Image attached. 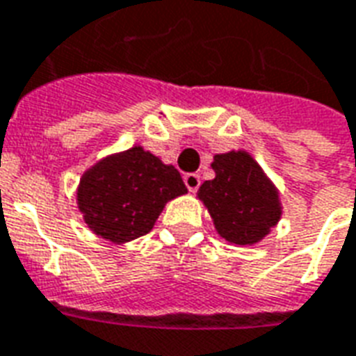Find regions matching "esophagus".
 Instances as JSON below:
<instances>
[{
  "instance_id": "34e87169",
  "label": "esophagus",
  "mask_w": 356,
  "mask_h": 356,
  "mask_svg": "<svg viewBox=\"0 0 356 356\" xmlns=\"http://www.w3.org/2000/svg\"><path fill=\"white\" fill-rule=\"evenodd\" d=\"M183 179H185V185L191 193H196V191H198V186H200V175H198V173H186Z\"/></svg>"
}]
</instances>
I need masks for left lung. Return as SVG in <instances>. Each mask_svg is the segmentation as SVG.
I'll return each mask as SVG.
<instances>
[{"label": "left lung", "mask_w": 356, "mask_h": 356, "mask_svg": "<svg viewBox=\"0 0 356 356\" xmlns=\"http://www.w3.org/2000/svg\"><path fill=\"white\" fill-rule=\"evenodd\" d=\"M216 177L204 181L198 200L211 216L217 234L234 246L261 242L282 217L276 185L248 150L213 156Z\"/></svg>", "instance_id": "8db88e82"}]
</instances>
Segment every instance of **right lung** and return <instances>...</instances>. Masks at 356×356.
<instances>
[{"label":"right lung","mask_w":356,"mask_h":356,"mask_svg":"<svg viewBox=\"0 0 356 356\" xmlns=\"http://www.w3.org/2000/svg\"><path fill=\"white\" fill-rule=\"evenodd\" d=\"M186 193L173 165L135 145L83 171L76 204L93 234L125 244L152 231L165 204Z\"/></svg>","instance_id":"right-lung-1"}]
</instances>
